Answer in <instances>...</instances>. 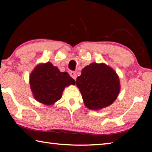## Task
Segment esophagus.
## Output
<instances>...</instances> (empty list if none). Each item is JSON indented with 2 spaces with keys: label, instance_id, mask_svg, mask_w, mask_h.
<instances>
[{
  "label": "esophagus",
  "instance_id": "1",
  "mask_svg": "<svg viewBox=\"0 0 152 152\" xmlns=\"http://www.w3.org/2000/svg\"><path fill=\"white\" fill-rule=\"evenodd\" d=\"M70 76L72 77V78L73 79H74L76 80V73L75 72H70Z\"/></svg>",
  "mask_w": 152,
  "mask_h": 152
}]
</instances>
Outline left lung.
Returning a JSON list of instances; mask_svg holds the SVG:
<instances>
[{
  "instance_id": "1",
  "label": "left lung",
  "mask_w": 152,
  "mask_h": 152,
  "mask_svg": "<svg viewBox=\"0 0 152 152\" xmlns=\"http://www.w3.org/2000/svg\"><path fill=\"white\" fill-rule=\"evenodd\" d=\"M119 84L116 72L104 64L92 63L86 66L76 79L84 104L91 110L111 104L119 94Z\"/></svg>"
}]
</instances>
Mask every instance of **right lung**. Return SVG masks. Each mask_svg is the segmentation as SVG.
<instances>
[{
    "instance_id": "add662e5",
    "label": "right lung",
    "mask_w": 152,
    "mask_h": 152,
    "mask_svg": "<svg viewBox=\"0 0 152 152\" xmlns=\"http://www.w3.org/2000/svg\"><path fill=\"white\" fill-rule=\"evenodd\" d=\"M75 83L68 72H61L50 62L37 66L30 76V86L34 97L45 104L58 101L65 86Z\"/></svg>"
}]
</instances>
